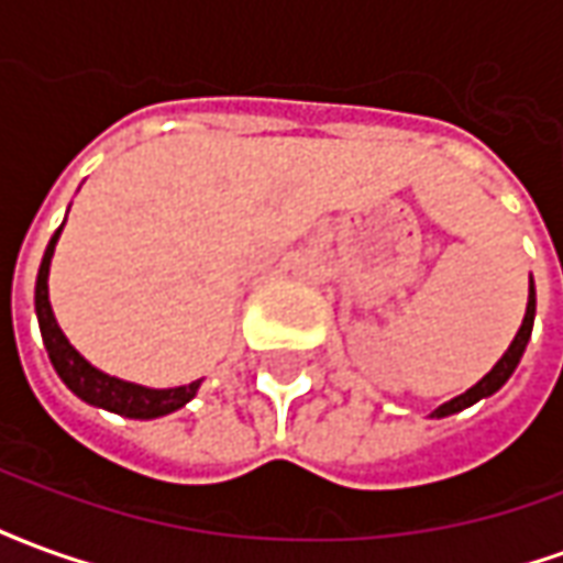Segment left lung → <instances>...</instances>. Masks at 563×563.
Masks as SVG:
<instances>
[{
	"label": "left lung",
	"instance_id": "1",
	"mask_svg": "<svg viewBox=\"0 0 563 563\" xmlns=\"http://www.w3.org/2000/svg\"><path fill=\"white\" fill-rule=\"evenodd\" d=\"M533 310H537V298H533V280H531V289H528V310H525V319H521V329L519 334L512 338V343H509V350L504 353V358L497 362L488 374H485L473 389H467L464 395H459V398H452V401H446L443 407H437L434 413L431 416H449V413H459V410H464V407H471V404H476L479 398H488V395H495L504 383L509 379V374L516 371V365H519L521 353H525V346H528V341H531V329H533Z\"/></svg>",
	"mask_w": 563,
	"mask_h": 563
}]
</instances>
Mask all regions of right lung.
I'll return each mask as SVG.
<instances>
[{
  "label": "right lung",
  "instance_id": "right-lung-1",
  "mask_svg": "<svg viewBox=\"0 0 563 563\" xmlns=\"http://www.w3.org/2000/svg\"><path fill=\"white\" fill-rule=\"evenodd\" d=\"M63 229H56L51 238V244L44 250L42 268H38V283H35V313H38V325H42L44 346L51 355V365L59 374V379L66 383L68 389L78 395L80 401L92 404V407H104L111 413L129 416V419H156V416L174 413L180 410L186 401L196 398V391L201 383H189V386H177V389H144L135 383H123V379L108 377L102 371L84 358V355L66 341V334L59 331L47 301V271H51V256H54L56 238Z\"/></svg>",
  "mask_w": 563,
  "mask_h": 563
}]
</instances>
